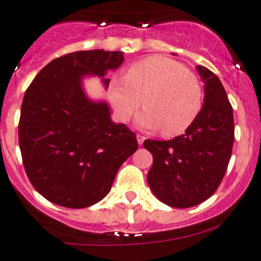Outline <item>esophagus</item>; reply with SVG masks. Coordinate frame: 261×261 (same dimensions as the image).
<instances>
[{"mask_svg":"<svg viewBox=\"0 0 261 261\" xmlns=\"http://www.w3.org/2000/svg\"><path fill=\"white\" fill-rule=\"evenodd\" d=\"M136 139H138V144L139 145H143V143H144V140H145V136H143V135H136Z\"/></svg>","mask_w":261,"mask_h":261,"instance_id":"esophagus-1","label":"esophagus"}]
</instances>
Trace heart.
<instances>
[{
    "label": "heart",
    "mask_w": 261,
    "mask_h": 261,
    "mask_svg": "<svg viewBox=\"0 0 261 261\" xmlns=\"http://www.w3.org/2000/svg\"><path fill=\"white\" fill-rule=\"evenodd\" d=\"M110 101L117 118L130 120L144 102L138 125L179 135L196 121L202 109L201 84L184 65L165 57H150L127 68L123 80L110 86Z\"/></svg>",
    "instance_id": "1"
}]
</instances>
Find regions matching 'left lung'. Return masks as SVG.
Masks as SVG:
<instances>
[{
    "label": "left lung",
    "mask_w": 261,
    "mask_h": 261,
    "mask_svg": "<svg viewBox=\"0 0 261 261\" xmlns=\"http://www.w3.org/2000/svg\"><path fill=\"white\" fill-rule=\"evenodd\" d=\"M197 72L204 83V98L196 121L172 140L144 141L152 155L150 189L159 201L177 208L197 206L215 193L235 139L232 107L222 83L206 67L197 65Z\"/></svg>",
    "instance_id": "left-lung-1"
}]
</instances>
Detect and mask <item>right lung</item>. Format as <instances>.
<instances>
[{
	"mask_svg": "<svg viewBox=\"0 0 261 261\" xmlns=\"http://www.w3.org/2000/svg\"><path fill=\"white\" fill-rule=\"evenodd\" d=\"M122 51L84 50L51 60L26 89L18 144L34 188L55 204L84 208L107 196L116 174L138 149L135 133L111 120L109 105L87 97L82 80L105 78Z\"/></svg>",
	"mask_w": 261,
	"mask_h": 261,
	"instance_id": "right-lung-1",
	"label": "right lung"
}]
</instances>
